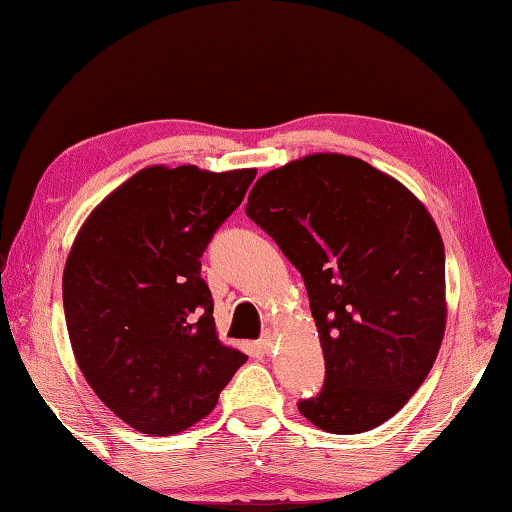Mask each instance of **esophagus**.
Segmentation results:
<instances>
[{
  "mask_svg": "<svg viewBox=\"0 0 512 512\" xmlns=\"http://www.w3.org/2000/svg\"><path fill=\"white\" fill-rule=\"evenodd\" d=\"M259 348H262L264 353H270V350L275 348V337H273V333H264V335H262V339H259Z\"/></svg>",
  "mask_w": 512,
  "mask_h": 512,
  "instance_id": "1",
  "label": "esophagus"
}]
</instances>
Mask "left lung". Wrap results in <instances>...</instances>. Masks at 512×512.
<instances>
[{"mask_svg": "<svg viewBox=\"0 0 512 512\" xmlns=\"http://www.w3.org/2000/svg\"><path fill=\"white\" fill-rule=\"evenodd\" d=\"M246 215L304 277L326 359L310 424L357 435L424 384L446 328L442 235L424 204L357 157L317 153L257 179Z\"/></svg>", "mask_w": 512, "mask_h": 512, "instance_id": "1", "label": "left lung"}]
</instances>
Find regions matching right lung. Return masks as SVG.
Masks as SVG:
<instances>
[{
  "mask_svg": "<svg viewBox=\"0 0 512 512\" xmlns=\"http://www.w3.org/2000/svg\"><path fill=\"white\" fill-rule=\"evenodd\" d=\"M255 175L144 168L90 213L70 248V346L95 395L139 433L177 435L204 419L248 359L217 339L199 257Z\"/></svg>",
  "mask_w": 512,
  "mask_h": 512,
  "instance_id": "obj_1",
  "label": "right lung"
}]
</instances>
